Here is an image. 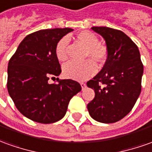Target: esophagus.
I'll list each match as a JSON object with an SVG mask.
<instances>
[{"label":"esophagus","instance_id":"esophagus-1","mask_svg":"<svg viewBox=\"0 0 152 152\" xmlns=\"http://www.w3.org/2000/svg\"><path fill=\"white\" fill-rule=\"evenodd\" d=\"M80 85L82 87V89H85V88H86V83H80Z\"/></svg>","mask_w":152,"mask_h":152}]
</instances>
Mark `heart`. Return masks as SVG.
<instances>
[{
	"label": "heart",
	"mask_w": 152,
	"mask_h": 152,
	"mask_svg": "<svg viewBox=\"0 0 152 152\" xmlns=\"http://www.w3.org/2000/svg\"><path fill=\"white\" fill-rule=\"evenodd\" d=\"M77 39L88 48L86 58H92L98 64H103L107 61L108 52L106 46L98 43V37L92 32L83 30L77 34ZM69 39L62 38L55 48V54L59 61L64 62L67 59V47ZM93 60L89 59L83 63L69 62L63 67V74L66 78L78 81L86 80L93 77L97 72V66Z\"/></svg>",
	"instance_id": "b5f03b06"
}]
</instances>
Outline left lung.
I'll return each instance as SVG.
<instances>
[{
	"instance_id": "1",
	"label": "left lung",
	"mask_w": 152,
	"mask_h": 152,
	"mask_svg": "<svg viewBox=\"0 0 152 152\" xmlns=\"http://www.w3.org/2000/svg\"><path fill=\"white\" fill-rule=\"evenodd\" d=\"M92 30L105 40L108 56L102 70L87 83L95 92L87 107L95 121L113 123L129 113L139 98L143 65L138 47L122 31L103 26Z\"/></svg>"
}]
</instances>
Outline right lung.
Listing matches in <instances>:
<instances>
[{"label": "right lung", "instance_id": "add662e5", "mask_svg": "<svg viewBox=\"0 0 152 152\" xmlns=\"http://www.w3.org/2000/svg\"><path fill=\"white\" fill-rule=\"evenodd\" d=\"M73 30L56 28L29 34L9 61L8 93L20 113L34 122L47 124L62 119L70 99L82 89L72 79H64L57 84L48 83L61 74L56 45Z\"/></svg>", "mask_w": 152, "mask_h": 152}]
</instances>
